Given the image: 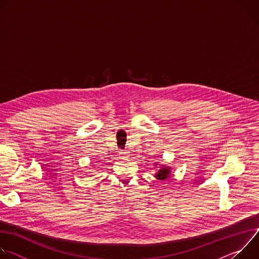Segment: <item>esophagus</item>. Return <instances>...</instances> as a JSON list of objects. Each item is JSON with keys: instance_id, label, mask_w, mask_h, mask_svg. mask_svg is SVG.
I'll list each match as a JSON object with an SVG mask.
<instances>
[{"instance_id": "34e87169", "label": "esophagus", "mask_w": 259, "mask_h": 259, "mask_svg": "<svg viewBox=\"0 0 259 259\" xmlns=\"http://www.w3.org/2000/svg\"><path fill=\"white\" fill-rule=\"evenodd\" d=\"M119 155H120V158H121V159L128 158V154H127V152H123V151H121V152L119 153Z\"/></svg>"}]
</instances>
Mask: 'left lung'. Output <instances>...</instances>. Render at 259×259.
Masks as SVG:
<instances>
[{
    "mask_svg": "<svg viewBox=\"0 0 259 259\" xmlns=\"http://www.w3.org/2000/svg\"><path fill=\"white\" fill-rule=\"evenodd\" d=\"M170 167H165L162 166L161 169L156 173V178L160 179V180H165L166 178H168L170 176Z\"/></svg>",
    "mask_w": 259,
    "mask_h": 259,
    "instance_id": "1",
    "label": "left lung"
}]
</instances>
